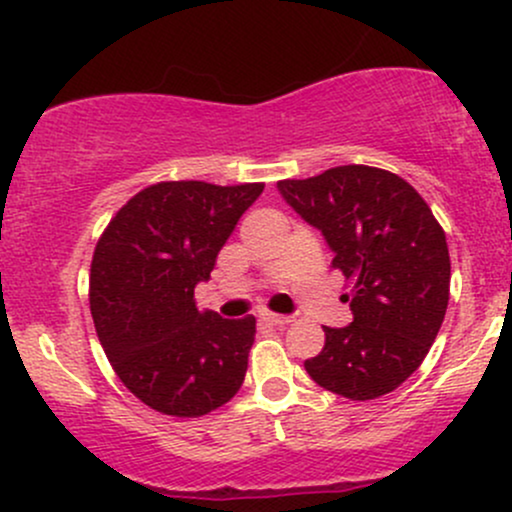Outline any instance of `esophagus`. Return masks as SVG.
I'll use <instances>...</instances> for the list:
<instances>
[{
    "mask_svg": "<svg viewBox=\"0 0 512 512\" xmlns=\"http://www.w3.org/2000/svg\"><path fill=\"white\" fill-rule=\"evenodd\" d=\"M262 322H267V325H274V327H284L289 325V322H293L289 315H276V313H267L262 315Z\"/></svg>",
    "mask_w": 512,
    "mask_h": 512,
    "instance_id": "34e87169",
    "label": "esophagus"
}]
</instances>
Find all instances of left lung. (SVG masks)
I'll list each match as a JSON object with an SVG mask.
<instances>
[{"label":"left lung","mask_w":512,"mask_h":512,"mask_svg":"<svg viewBox=\"0 0 512 512\" xmlns=\"http://www.w3.org/2000/svg\"><path fill=\"white\" fill-rule=\"evenodd\" d=\"M279 192L334 252L354 322L325 327L305 361L317 385L346 399H378L424 363L450 298L443 226L407 180L373 166H337Z\"/></svg>","instance_id":"1"}]
</instances>
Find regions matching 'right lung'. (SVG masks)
<instances>
[{
	"instance_id": "add662e5",
	"label": "right lung",
	"mask_w": 512,
	"mask_h": 512,
	"mask_svg": "<svg viewBox=\"0 0 512 512\" xmlns=\"http://www.w3.org/2000/svg\"><path fill=\"white\" fill-rule=\"evenodd\" d=\"M264 182L168 180L137 192L98 238L88 276L93 325L122 385L146 407L197 419L245 380L255 317L197 310L195 286Z\"/></svg>"
}]
</instances>
